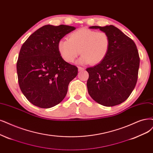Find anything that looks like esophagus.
<instances>
[{
  "label": "esophagus",
  "mask_w": 153,
  "mask_h": 153,
  "mask_svg": "<svg viewBox=\"0 0 153 153\" xmlns=\"http://www.w3.org/2000/svg\"><path fill=\"white\" fill-rule=\"evenodd\" d=\"M78 70L79 71H84V69L83 67H78Z\"/></svg>",
  "instance_id": "34e87169"
}]
</instances>
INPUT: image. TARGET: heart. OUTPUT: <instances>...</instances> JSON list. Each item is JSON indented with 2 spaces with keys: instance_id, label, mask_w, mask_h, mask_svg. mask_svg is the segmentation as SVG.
Listing matches in <instances>:
<instances>
[{
  "instance_id": "obj_1",
  "label": "heart",
  "mask_w": 153,
  "mask_h": 153,
  "mask_svg": "<svg viewBox=\"0 0 153 153\" xmlns=\"http://www.w3.org/2000/svg\"><path fill=\"white\" fill-rule=\"evenodd\" d=\"M110 47V38L106 33L88 28L71 33L69 39H61L57 43L62 58L69 63L74 62L81 51L82 55L78 60L80 64L100 63L108 54Z\"/></svg>"
}]
</instances>
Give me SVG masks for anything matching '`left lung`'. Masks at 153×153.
<instances>
[{"label":"left lung","mask_w":153,"mask_h":153,"mask_svg":"<svg viewBox=\"0 0 153 153\" xmlns=\"http://www.w3.org/2000/svg\"><path fill=\"white\" fill-rule=\"evenodd\" d=\"M89 28L106 33L110 47L102 62L86 69L88 93L101 105H119L128 98L136 85L140 63L137 47L132 39L113 25Z\"/></svg>","instance_id":"obj_1"}]
</instances>
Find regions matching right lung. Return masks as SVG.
<instances>
[{
  "label": "right lung",
  "mask_w": 153,
  "mask_h": 153,
  "mask_svg": "<svg viewBox=\"0 0 153 153\" xmlns=\"http://www.w3.org/2000/svg\"><path fill=\"white\" fill-rule=\"evenodd\" d=\"M76 27L45 25L28 38L21 48L17 73L21 91L31 103L49 108L60 103L69 82L77 75V67L60 56L57 43Z\"/></svg>",
  "instance_id": "obj_1"
}]
</instances>
